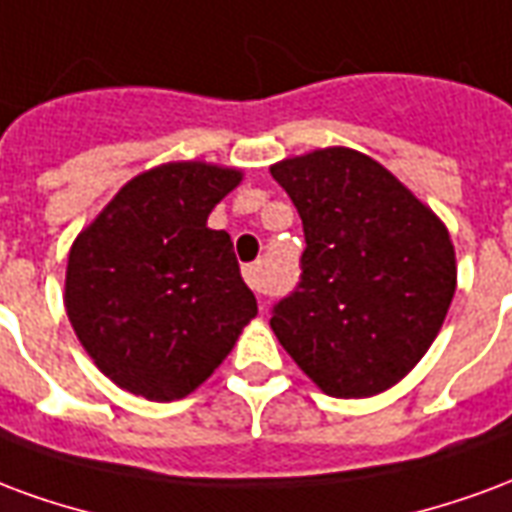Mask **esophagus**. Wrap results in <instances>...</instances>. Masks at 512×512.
<instances>
[{
    "mask_svg": "<svg viewBox=\"0 0 512 512\" xmlns=\"http://www.w3.org/2000/svg\"><path fill=\"white\" fill-rule=\"evenodd\" d=\"M242 278H245V283H248V286H251L256 294L264 292V281H261V264H245V267H242Z\"/></svg>",
    "mask_w": 512,
    "mask_h": 512,
    "instance_id": "esophagus-1",
    "label": "esophagus"
}]
</instances>
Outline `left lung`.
Masks as SVG:
<instances>
[{"label":"left lung","instance_id":"left-lung-1","mask_svg":"<svg viewBox=\"0 0 512 512\" xmlns=\"http://www.w3.org/2000/svg\"><path fill=\"white\" fill-rule=\"evenodd\" d=\"M270 171L305 231L300 283L272 305V333L327 395L382 393L442 330L455 294L450 234L354 149H319Z\"/></svg>","mask_w":512,"mask_h":512}]
</instances>
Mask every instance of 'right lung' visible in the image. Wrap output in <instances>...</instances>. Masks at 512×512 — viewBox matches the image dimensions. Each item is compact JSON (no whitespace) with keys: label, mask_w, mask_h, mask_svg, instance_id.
Masks as SVG:
<instances>
[{"label":"right lung","mask_w":512,"mask_h":512,"mask_svg":"<svg viewBox=\"0 0 512 512\" xmlns=\"http://www.w3.org/2000/svg\"><path fill=\"white\" fill-rule=\"evenodd\" d=\"M240 171L169 163L138 174L70 248L65 308L100 371L174 401L223 363L256 316L234 242L207 229Z\"/></svg>","instance_id":"1"}]
</instances>
